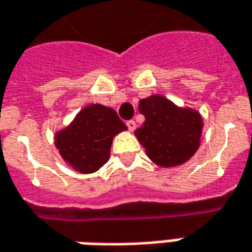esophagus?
I'll return each mask as SVG.
<instances>
[{
    "instance_id": "esophagus-1",
    "label": "esophagus",
    "mask_w": 252,
    "mask_h": 252,
    "mask_svg": "<svg viewBox=\"0 0 252 252\" xmlns=\"http://www.w3.org/2000/svg\"><path fill=\"white\" fill-rule=\"evenodd\" d=\"M126 124V126H128V129H129V131H133V129L136 128V123H135L133 120H128Z\"/></svg>"
}]
</instances>
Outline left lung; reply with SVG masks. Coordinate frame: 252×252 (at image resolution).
<instances>
[{
    "label": "left lung",
    "instance_id": "obj_1",
    "mask_svg": "<svg viewBox=\"0 0 252 252\" xmlns=\"http://www.w3.org/2000/svg\"><path fill=\"white\" fill-rule=\"evenodd\" d=\"M139 112L145 123L135 131V136L156 165L178 167L197 152L203 131V117L197 110L152 95L140 100Z\"/></svg>",
    "mask_w": 252,
    "mask_h": 252
}]
</instances>
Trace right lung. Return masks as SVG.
Returning <instances> with one entry per match:
<instances>
[{"instance_id":"right-lung-1","label":"right lung","mask_w":252,"mask_h":252,"mask_svg":"<svg viewBox=\"0 0 252 252\" xmlns=\"http://www.w3.org/2000/svg\"><path fill=\"white\" fill-rule=\"evenodd\" d=\"M126 129L112 107L90 104L77 113L66 128L55 133V146L68 167L81 174H92L107 162L114 136Z\"/></svg>"}]
</instances>
